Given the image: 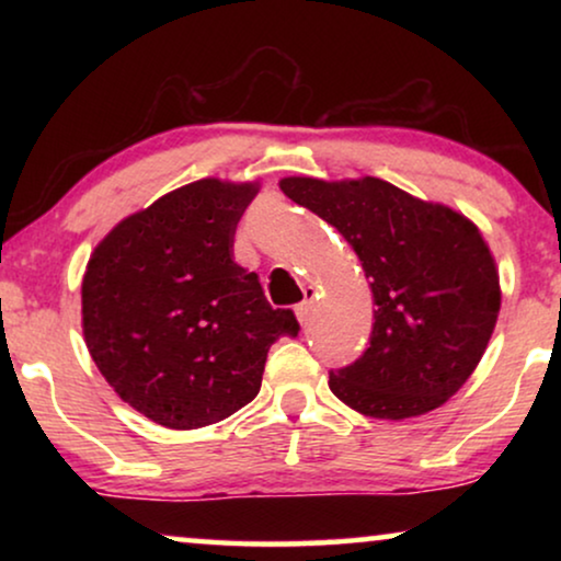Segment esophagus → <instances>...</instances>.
<instances>
[{
	"label": "esophagus",
	"mask_w": 561,
	"mask_h": 561,
	"mask_svg": "<svg viewBox=\"0 0 561 561\" xmlns=\"http://www.w3.org/2000/svg\"><path fill=\"white\" fill-rule=\"evenodd\" d=\"M304 294H306V298H304V301L298 304L296 309H294V311H296V319H298V324H301V327H306V321H309L311 304H313V298H317V294H313V288H306Z\"/></svg>",
	"instance_id": "esophagus-1"
}]
</instances>
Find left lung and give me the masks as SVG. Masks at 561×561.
I'll return each mask as SVG.
<instances>
[{
  "label": "left lung",
  "mask_w": 561,
  "mask_h": 561,
  "mask_svg": "<svg viewBox=\"0 0 561 561\" xmlns=\"http://www.w3.org/2000/svg\"><path fill=\"white\" fill-rule=\"evenodd\" d=\"M280 191L329 221L370 278V347L329 373L332 393L388 421L447 403L485 355L501 311L495 257L474 221L373 175H288Z\"/></svg>",
  "instance_id": "obj_1"
}]
</instances>
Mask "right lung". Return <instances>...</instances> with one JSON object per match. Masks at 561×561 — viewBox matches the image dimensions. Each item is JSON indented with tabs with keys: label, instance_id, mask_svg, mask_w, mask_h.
Returning <instances> with one entry per match:
<instances>
[{
	"label": "right lung",
	"instance_id": "add662e5",
	"mask_svg": "<svg viewBox=\"0 0 561 561\" xmlns=\"http://www.w3.org/2000/svg\"><path fill=\"white\" fill-rule=\"evenodd\" d=\"M260 183L202 179L122 219L81 283L89 355L122 401L165 428H202L257 396L294 311L234 263L237 221Z\"/></svg>",
	"mask_w": 561,
	"mask_h": 561
}]
</instances>
